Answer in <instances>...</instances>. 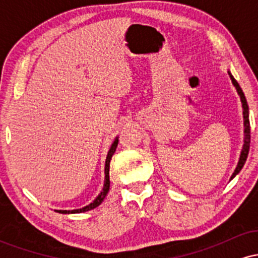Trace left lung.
<instances>
[{"instance_id":"1","label":"left lung","mask_w":258,"mask_h":258,"mask_svg":"<svg viewBox=\"0 0 258 258\" xmlns=\"http://www.w3.org/2000/svg\"><path fill=\"white\" fill-rule=\"evenodd\" d=\"M228 74H229L230 80H232L234 87L236 88V92H238V94L240 96V100H241V104H242V115H244V146H242L240 159H239V162H238V165H236L235 171H234L232 177H230V179H233L236 174L240 172L242 166H244L245 161H246L247 155H248V149H250L251 136H250V120H248V105H247L246 98H245L244 92H242L240 86H239L238 82H236V80L233 78L232 74H230L229 72H228Z\"/></svg>"}]
</instances>
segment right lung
<instances>
[{
	"instance_id": "add662e5",
	"label": "right lung",
	"mask_w": 258,
	"mask_h": 258,
	"mask_svg": "<svg viewBox=\"0 0 258 258\" xmlns=\"http://www.w3.org/2000/svg\"><path fill=\"white\" fill-rule=\"evenodd\" d=\"M117 143H119V137H116L112 142L110 149H109L108 155H106V160H105V179H104V186H103V190L100 191L98 197L93 200V203H91L90 205L82 207V209H78V210H55V211L59 212V214H81V212H86V211H90V210L96 209L97 206H99L100 204L103 203V200L105 199L106 194H108L109 188H110V179H109V167H110V160L114 155L115 150H116Z\"/></svg>"
}]
</instances>
